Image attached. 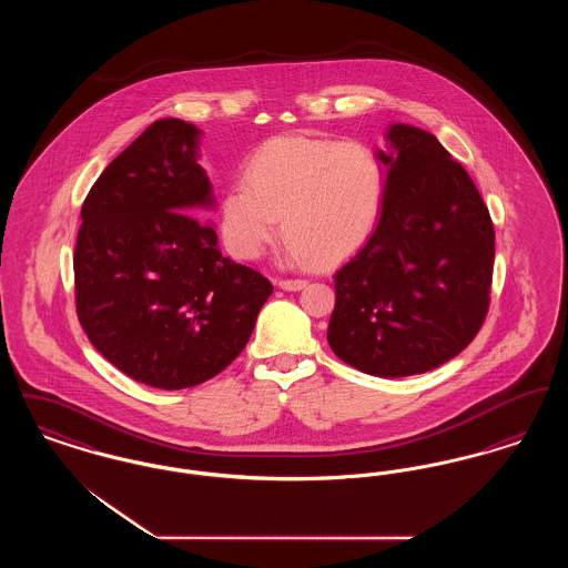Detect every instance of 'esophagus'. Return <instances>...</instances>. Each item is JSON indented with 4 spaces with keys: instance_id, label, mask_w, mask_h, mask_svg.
<instances>
[{
    "instance_id": "34e87169",
    "label": "esophagus",
    "mask_w": 568,
    "mask_h": 568,
    "mask_svg": "<svg viewBox=\"0 0 568 568\" xmlns=\"http://www.w3.org/2000/svg\"><path fill=\"white\" fill-rule=\"evenodd\" d=\"M276 285L285 292H300L308 285V281H304V278H281V281H276Z\"/></svg>"
}]
</instances>
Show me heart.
<instances>
[{
  "instance_id": "1",
  "label": "heart",
  "mask_w": 568,
  "mask_h": 568,
  "mask_svg": "<svg viewBox=\"0 0 568 568\" xmlns=\"http://www.w3.org/2000/svg\"><path fill=\"white\" fill-rule=\"evenodd\" d=\"M243 176L223 191L219 204L223 241L241 260L264 253L278 219L290 262H343L377 227L385 172L359 142L276 135L248 155Z\"/></svg>"
}]
</instances>
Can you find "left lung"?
Masks as SVG:
<instances>
[{
    "label": "left lung",
    "mask_w": 568,
    "mask_h": 568,
    "mask_svg": "<svg viewBox=\"0 0 568 568\" xmlns=\"http://www.w3.org/2000/svg\"><path fill=\"white\" fill-rule=\"evenodd\" d=\"M377 227L334 276L332 352L373 377L422 375L477 336L489 304L494 225L436 135L387 128Z\"/></svg>",
    "instance_id": "1"
}]
</instances>
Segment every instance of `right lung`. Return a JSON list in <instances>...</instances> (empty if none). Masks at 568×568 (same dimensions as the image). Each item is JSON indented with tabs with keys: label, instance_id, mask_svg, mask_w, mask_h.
Here are the masks:
<instances>
[{
	"label": "right lung",
	"instance_id": "obj_1",
	"mask_svg": "<svg viewBox=\"0 0 568 568\" xmlns=\"http://www.w3.org/2000/svg\"><path fill=\"white\" fill-rule=\"evenodd\" d=\"M202 130L149 125L109 163L82 204L77 313L91 345L138 383L185 389L244 349L272 285L221 255L197 163Z\"/></svg>",
	"mask_w": 568,
	"mask_h": 568
}]
</instances>
